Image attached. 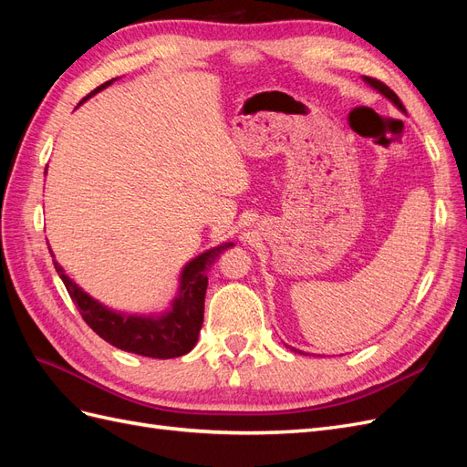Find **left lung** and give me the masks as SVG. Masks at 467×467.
<instances>
[{
	"instance_id": "1",
	"label": "left lung",
	"mask_w": 467,
	"mask_h": 467,
	"mask_svg": "<svg viewBox=\"0 0 467 467\" xmlns=\"http://www.w3.org/2000/svg\"><path fill=\"white\" fill-rule=\"evenodd\" d=\"M362 79H364L366 83H368V86H370L372 89H376V91H378L379 95H384V97L388 99V101H391V103H393L395 107H398V109H400L401 112H405V107H403V103L400 101V97H398V95H395V93H393V91H391V89H389L388 86H384V83H381V81H378V79H372V78H366V76H364ZM292 350H294V352H300V350H296L294 347H292Z\"/></svg>"
}]
</instances>
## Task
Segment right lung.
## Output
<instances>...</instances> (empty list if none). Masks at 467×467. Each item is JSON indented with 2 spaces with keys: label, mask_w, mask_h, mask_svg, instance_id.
<instances>
[{
  "label": "right lung",
  "mask_w": 467,
  "mask_h": 467,
  "mask_svg": "<svg viewBox=\"0 0 467 467\" xmlns=\"http://www.w3.org/2000/svg\"><path fill=\"white\" fill-rule=\"evenodd\" d=\"M112 81H117V78L109 79L103 86L93 89L83 101H88L95 93L107 89ZM228 247H234V244L228 242L218 247H212L182 266L177 296L171 306L158 316L124 314L95 300L93 296H89L66 275L62 265L56 261L52 249H48L56 273L60 275L69 298L78 306L83 321L99 337L120 350L134 352V355L140 357L165 360L187 355V352L194 348L196 341H199V333L204 319V296L208 288L206 273L212 263L220 257V253Z\"/></svg>",
  "instance_id": "right-lung-1"
}]
</instances>
